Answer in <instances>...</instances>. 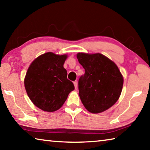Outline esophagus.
I'll return each instance as SVG.
<instances>
[{
	"mask_svg": "<svg viewBox=\"0 0 150 150\" xmlns=\"http://www.w3.org/2000/svg\"><path fill=\"white\" fill-rule=\"evenodd\" d=\"M73 84H74L75 88H77V81H74V82H73Z\"/></svg>",
	"mask_w": 150,
	"mask_h": 150,
	"instance_id": "esophagus-1",
	"label": "esophagus"
}]
</instances>
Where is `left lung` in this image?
<instances>
[{"label": "left lung", "instance_id": "obj_1", "mask_svg": "<svg viewBox=\"0 0 150 150\" xmlns=\"http://www.w3.org/2000/svg\"><path fill=\"white\" fill-rule=\"evenodd\" d=\"M79 62L85 74L78 81L79 95L91 113H100L115 105L120 96L123 77L116 65L100 54L79 53Z\"/></svg>", "mask_w": 150, "mask_h": 150}]
</instances>
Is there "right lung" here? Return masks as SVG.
Segmentation results:
<instances>
[{
	"instance_id": "right-lung-1",
	"label": "right lung",
	"mask_w": 150,
	"mask_h": 150,
	"mask_svg": "<svg viewBox=\"0 0 150 150\" xmlns=\"http://www.w3.org/2000/svg\"><path fill=\"white\" fill-rule=\"evenodd\" d=\"M66 58V55L47 52L37 57L28 69L24 79L26 93L32 102L44 111L59 109L74 90L63 67Z\"/></svg>"
}]
</instances>
